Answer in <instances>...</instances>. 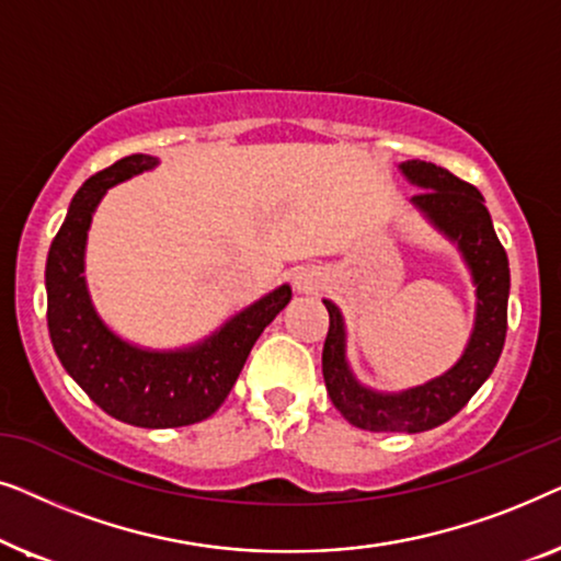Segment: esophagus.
Here are the masks:
<instances>
[{
  "label": "esophagus",
  "instance_id": "34e87169",
  "mask_svg": "<svg viewBox=\"0 0 561 561\" xmlns=\"http://www.w3.org/2000/svg\"><path fill=\"white\" fill-rule=\"evenodd\" d=\"M294 286L298 288V290H317L319 288V278L317 275H313L311 271H301L294 278Z\"/></svg>",
  "mask_w": 561,
  "mask_h": 561
}]
</instances>
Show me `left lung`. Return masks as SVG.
I'll use <instances>...</instances> for the list:
<instances>
[{
    "mask_svg": "<svg viewBox=\"0 0 561 561\" xmlns=\"http://www.w3.org/2000/svg\"><path fill=\"white\" fill-rule=\"evenodd\" d=\"M411 186L421 188L411 196L413 209L436 232L455 244L470 271L474 286V324L465 352L447 373L426 380L424 386L375 390L357 380L347 359V327L340 306L324 298L329 311V334L321 352L327 393L336 411L352 426L382 434H419L449 421L478 393L490 378L503 352L508 329L511 271L485 198L470 183L459 181L447 168L424 160H405L398 165Z\"/></svg>",
    "mask_w": 561,
    "mask_h": 561,
    "instance_id": "1",
    "label": "left lung"
}]
</instances>
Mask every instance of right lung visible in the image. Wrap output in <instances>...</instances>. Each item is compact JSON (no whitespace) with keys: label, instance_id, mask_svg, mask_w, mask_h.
<instances>
[{"label":"right lung","instance_id":"right-lung-1","mask_svg":"<svg viewBox=\"0 0 561 561\" xmlns=\"http://www.w3.org/2000/svg\"><path fill=\"white\" fill-rule=\"evenodd\" d=\"M158 168L152 156H127L76 191L45 263L48 332L66 373L110 416L142 428L188 426L209 419L240 378L252 344L286 309L290 286L244 306L188 347L150 350L127 342L99 317L87 283V240L106 191Z\"/></svg>","mask_w":561,"mask_h":561}]
</instances>
